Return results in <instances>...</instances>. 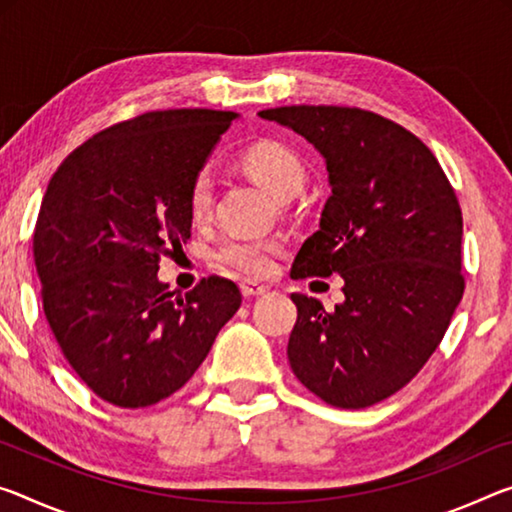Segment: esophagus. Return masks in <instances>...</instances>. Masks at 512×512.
Segmentation results:
<instances>
[{"label":"esophagus","instance_id":"obj_1","mask_svg":"<svg viewBox=\"0 0 512 512\" xmlns=\"http://www.w3.org/2000/svg\"><path fill=\"white\" fill-rule=\"evenodd\" d=\"M269 287L266 285H257V282H250V280H243L241 282V294L246 298H253V296H264Z\"/></svg>","mask_w":512,"mask_h":512}]
</instances>
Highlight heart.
I'll use <instances>...</instances> for the list:
<instances>
[{
	"instance_id": "heart-1",
	"label": "heart",
	"mask_w": 512,
	"mask_h": 512,
	"mask_svg": "<svg viewBox=\"0 0 512 512\" xmlns=\"http://www.w3.org/2000/svg\"><path fill=\"white\" fill-rule=\"evenodd\" d=\"M243 168L264 184L275 198L285 200L303 189L305 168L294 150L280 143H257L243 154ZM214 184L207 170L193 177L189 189V209L193 218H205L212 209ZM282 243L273 237H230L216 248V262L225 269L248 278H262L273 269V257Z\"/></svg>"
}]
</instances>
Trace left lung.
I'll return each instance as SVG.
<instances>
[{"instance_id":"left-lung-1","label":"left lung","mask_w":512,"mask_h":512,"mask_svg":"<svg viewBox=\"0 0 512 512\" xmlns=\"http://www.w3.org/2000/svg\"><path fill=\"white\" fill-rule=\"evenodd\" d=\"M259 118L294 129L328 170L330 198L291 278L344 280L335 312L291 294V371L335 408H369L417 376L465 291L456 191L433 152L378 113L300 104Z\"/></svg>"}]
</instances>
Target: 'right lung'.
Returning a JSON list of instances; mask_svg holds the SVG:
<instances>
[{
  "mask_svg": "<svg viewBox=\"0 0 512 512\" xmlns=\"http://www.w3.org/2000/svg\"><path fill=\"white\" fill-rule=\"evenodd\" d=\"M239 113L150 111L68 154L47 184L34 259L47 323L77 376L118 408L177 392L241 305L232 280L175 296L159 259L191 237L189 189Z\"/></svg>",
  "mask_w": 512,
  "mask_h": 512,
  "instance_id": "right-lung-1",
  "label": "right lung"
}]
</instances>
